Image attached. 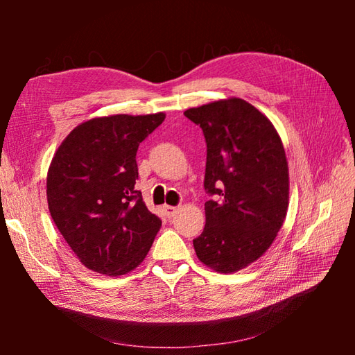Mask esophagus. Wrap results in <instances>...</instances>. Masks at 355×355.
<instances>
[{"label":"esophagus","mask_w":355,"mask_h":355,"mask_svg":"<svg viewBox=\"0 0 355 355\" xmlns=\"http://www.w3.org/2000/svg\"><path fill=\"white\" fill-rule=\"evenodd\" d=\"M163 210H164L166 216H168V218H172L173 215H175V214L178 212V207H175V206H164V207H163Z\"/></svg>","instance_id":"34e87169"}]
</instances>
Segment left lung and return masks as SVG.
Here are the masks:
<instances>
[{
	"label": "left lung",
	"instance_id": "1",
	"mask_svg": "<svg viewBox=\"0 0 355 355\" xmlns=\"http://www.w3.org/2000/svg\"><path fill=\"white\" fill-rule=\"evenodd\" d=\"M207 145L206 225L193 248L218 273H235L266 253L288 210V163L276 128L239 97L184 111Z\"/></svg>",
	"mask_w": 355,
	"mask_h": 355
}]
</instances>
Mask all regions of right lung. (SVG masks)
Wrapping results in <instances>:
<instances>
[{
  "mask_svg": "<svg viewBox=\"0 0 355 355\" xmlns=\"http://www.w3.org/2000/svg\"><path fill=\"white\" fill-rule=\"evenodd\" d=\"M164 117L155 112L89 119L53 155L50 215L79 261L96 273L122 276L139 267L162 227L134 186L139 145Z\"/></svg>",
  "mask_w": 355,
  "mask_h": 355,
  "instance_id": "obj_1",
  "label": "right lung"
}]
</instances>
